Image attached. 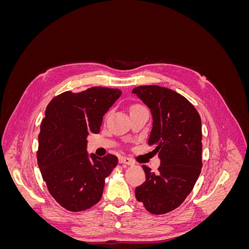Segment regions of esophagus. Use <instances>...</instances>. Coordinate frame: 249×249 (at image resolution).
I'll list each match as a JSON object with an SVG mask.
<instances>
[{
    "label": "esophagus",
    "instance_id": "esophagus-1",
    "mask_svg": "<svg viewBox=\"0 0 249 249\" xmlns=\"http://www.w3.org/2000/svg\"><path fill=\"white\" fill-rule=\"evenodd\" d=\"M119 163L124 164V165H130V166L134 165V162L130 159V158H126V157H120L119 158Z\"/></svg>",
    "mask_w": 249,
    "mask_h": 249
}]
</instances>
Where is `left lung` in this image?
Here are the masks:
<instances>
[{
  "label": "left lung",
  "mask_w": 249,
  "mask_h": 249,
  "mask_svg": "<svg viewBox=\"0 0 249 249\" xmlns=\"http://www.w3.org/2000/svg\"><path fill=\"white\" fill-rule=\"evenodd\" d=\"M132 92L152 112L148 144L161 161L158 172L143 165L146 179L135 195L149 213H168L185 200L200 175L201 119L193 105L171 89L148 85Z\"/></svg>",
  "instance_id": "1"
}]
</instances>
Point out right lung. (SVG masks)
Masks as SVG:
<instances>
[{
  "mask_svg": "<svg viewBox=\"0 0 249 249\" xmlns=\"http://www.w3.org/2000/svg\"><path fill=\"white\" fill-rule=\"evenodd\" d=\"M122 95L119 89L91 87L66 91L48 105L38 135L37 163L48 190L64 209L80 212L94 206L117 157L87 153L89 133H100L103 116Z\"/></svg>",
  "mask_w": 249,
  "mask_h": 249,
  "instance_id": "1",
  "label": "right lung"
}]
</instances>
